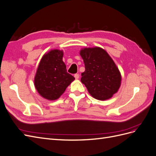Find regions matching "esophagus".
I'll use <instances>...</instances> for the list:
<instances>
[{"instance_id": "1", "label": "esophagus", "mask_w": 156, "mask_h": 156, "mask_svg": "<svg viewBox=\"0 0 156 156\" xmlns=\"http://www.w3.org/2000/svg\"><path fill=\"white\" fill-rule=\"evenodd\" d=\"M74 77L76 79H79V75L78 74V73H75V75H74Z\"/></svg>"}]
</instances>
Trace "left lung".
I'll return each mask as SVG.
<instances>
[{
	"mask_svg": "<svg viewBox=\"0 0 156 156\" xmlns=\"http://www.w3.org/2000/svg\"><path fill=\"white\" fill-rule=\"evenodd\" d=\"M80 55L85 66L81 81L88 92L97 100L111 98L121 83V75L114 61L100 48H84Z\"/></svg>",
	"mask_w": 156,
	"mask_h": 156,
	"instance_id": "8db88e82",
	"label": "left lung"
}]
</instances>
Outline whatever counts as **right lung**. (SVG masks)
Returning <instances> with one entry per match:
<instances>
[{"label":"right lung","mask_w":156,"mask_h":156,"mask_svg":"<svg viewBox=\"0 0 156 156\" xmlns=\"http://www.w3.org/2000/svg\"><path fill=\"white\" fill-rule=\"evenodd\" d=\"M63 52L52 50L44 55L37 68L34 85L40 95L49 100L58 99L75 79L67 72Z\"/></svg>","instance_id":"right-lung-1"}]
</instances>
